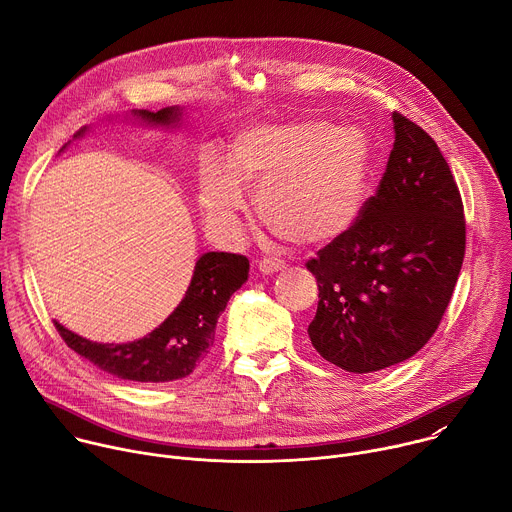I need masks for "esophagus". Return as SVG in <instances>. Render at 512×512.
Instances as JSON below:
<instances>
[{
	"label": "esophagus",
	"mask_w": 512,
	"mask_h": 512,
	"mask_svg": "<svg viewBox=\"0 0 512 512\" xmlns=\"http://www.w3.org/2000/svg\"><path fill=\"white\" fill-rule=\"evenodd\" d=\"M259 271L261 273H265V275H271V273H277V271H281L285 265H283V261L281 259H273V257H263L261 261H259Z\"/></svg>",
	"instance_id": "34e87169"
}]
</instances>
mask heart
<instances>
[{"label": "heart", "instance_id": "obj_1", "mask_svg": "<svg viewBox=\"0 0 512 512\" xmlns=\"http://www.w3.org/2000/svg\"><path fill=\"white\" fill-rule=\"evenodd\" d=\"M377 148L362 127L302 119L247 127L233 139L227 162L204 156L198 206L212 231L233 239L257 188V210L283 241L326 245L344 235L367 202Z\"/></svg>", "mask_w": 512, "mask_h": 512}]
</instances>
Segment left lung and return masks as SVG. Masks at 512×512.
<instances>
[{
    "label": "left lung",
    "instance_id": "8db88e82",
    "mask_svg": "<svg viewBox=\"0 0 512 512\" xmlns=\"http://www.w3.org/2000/svg\"><path fill=\"white\" fill-rule=\"evenodd\" d=\"M395 143L377 194L306 267L318 281L308 326L322 358L373 373L411 358L450 304L466 251L464 204L429 133L393 113Z\"/></svg>",
    "mask_w": 512,
    "mask_h": 512
}]
</instances>
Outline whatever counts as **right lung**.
Returning <instances> with one entry per match:
<instances>
[{"label": "right lung", "mask_w": 512, "mask_h": 512, "mask_svg": "<svg viewBox=\"0 0 512 512\" xmlns=\"http://www.w3.org/2000/svg\"><path fill=\"white\" fill-rule=\"evenodd\" d=\"M135 117L154 125H176L178 107L160 111H133ZM83 127L75 137L83 135ZM249 259L235 253H204L194 267L192 281L178 308L148 336L125 344H99L54 326L68 348L91 360L101 371L135 383H170L188 377L208 354L214 342L218 316L225 312L229 298L247 281Z\"/></svg>", "instance_id": "obj_1"}]
</instances>
